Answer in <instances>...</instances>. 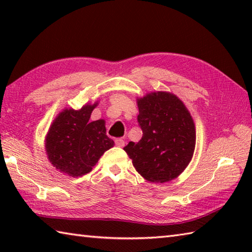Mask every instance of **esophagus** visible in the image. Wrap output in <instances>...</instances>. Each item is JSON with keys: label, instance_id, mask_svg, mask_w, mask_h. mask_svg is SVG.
<instances>
[{"label": "esophagus", "instance_id": "34e87169", "mask_svg": "<svg viewBox=\"0 0 252 252\" xmlns=\"http://www.w3.org/2000/svg\"><path fill=\"white\" fill-rule=\"evenodd\" d=\"M115 144L118 146V147H123L126 145V142L122 140V138H116L115 141Z\"/></svg>", "mask_w": 252, "mask_h": 252}]
</instances>
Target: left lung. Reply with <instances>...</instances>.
I'll list each match as a JSON object with an SVG mask.
<instances>
[{
  "instance_id": "1",
  "label": "left lung",
  "mask_w": 252,
  "mask_h": 252,
  "mask_svg": "<svg viewBox=\"0 0 252 252\" xmlns=\"http://www.w3.org/2000/svg\"><path fill=\"white\" fill-rule=\"evenodd\" d=\"M136 101L143 136L123 149L145 180L153 183L174 180L194 155V120L183 101L170 92H151Z\"/></svg>"
}]
</instances>
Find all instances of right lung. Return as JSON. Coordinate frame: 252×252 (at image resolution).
<instances>
[{
    "instance_id": "right-lung-1",
    "label": "right lung",
    "mask_w": 252,
    "mask_h": 252,
    "mask_svg": "<svg viewBox=\"0 0 252 252\" xmlns=\"http://www.w3.org/2000/svg\"><path fill=\"white\" fill-rule=\"evenodd\" d=\"M98 101L82 108L63 109L53 120L45 136V152L50 162L60 172L72 178L92 171L114 141L106 135L105 120L91 121V114Z\"/></svg>"
}]
</instances>
